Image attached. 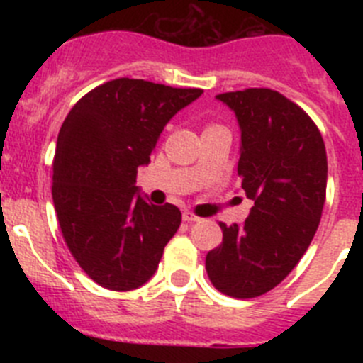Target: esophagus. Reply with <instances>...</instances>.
I'll return each instance as SVG.
<instances>
[{
    "label": "esophagus",
    "instance_id": "34e87169",
    "mask_svg": "<svg viewBox=\"0 0 363 363\" xmlns=\"http://www.w3.org/2000/svg\"><path fill=\"white\" fill-rule=\"evenodd\" d=\"M182 216H184V220L187 221V223H194V221H200V218H198L194 213H191V211H184V214H182Z\"/></svg>",
    "mask_w": 363,
    "mask_h": 363
}]
</instances>
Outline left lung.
<instances>
[{
    "instance_id": "left-lung-1",
    "label": "left lung",
    "mask_w": 363,
    "mask_h": 363,
    "mask_svg": "<svg viewBox=\"0 0 363 363\" xmlns=\"http://www.w3.org/2000/svg\"><path fill=\"white\" fill-rule=\"evenodd\" d=\"M242 130L238 176L255 201L242 225H225L205 269L220 293L256 298L274 289L300 262L325 203L322 134L296 104L271 89L218 94Z\"/></svg>"
}]
</instances>
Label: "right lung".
I'll return each mask as SVG.
<instances>
[{
    "label": "right lung",
    "instance_id": "right-lung-1",
    "mask_svg": "<svg viewBox=\"0 0 363 363\" xmlns=\"http://www.w3.org/2000/svg\"><path fill=\"white\" fill-rule=\"evenodd\" d=\"M118 78L70 108L57 134L52 200L69 251L98 285L133 291L152 278L178 230L176 205H152L136 187L163 127L201 96Z\"/></svg>",
    "mask_w": 363,
    "mask_h": 363
}]
</instances>
